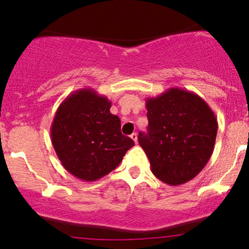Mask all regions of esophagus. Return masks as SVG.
I'll return each instance as SVG.
<instances>
[{"instance_id": "esophagus-1", "label": "esophagus", "mask_w": 249, "mask_h": 249, "mask_svg": "<svg viewBox=\"0 0 249 249\" xmlns=\"http://www.w3.org/2000/svg\"><path fill=\"white\" fill-rule=\"evenodd\" d=\"M131 139H132V141L137 144V142H138V134L132 133V134H131Z\"/></svg>"}]
</instances>
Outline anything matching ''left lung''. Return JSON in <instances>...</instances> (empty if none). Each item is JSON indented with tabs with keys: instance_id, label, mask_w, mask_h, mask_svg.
Returning <instances> with one entry per match:
<instances>
[{
	"instance_id": "8db88e82",
	"label": "left lung",
	"mask_w": 249,
	"mask_h": 249,
	"mask_svg": "<svg viewBox=\"0 0 249 249\" xmlns=\"http://www.w3.org/2000/svg\"><path fill=\"white\" fill-rule=\"evenodd\" d=\"M146 108L147 133H139L138 142L152 173L171 186L192 180L214 150L218 121L212 108L196 93L179 88L147 97Z\"/></svg>"
}]
</instances>
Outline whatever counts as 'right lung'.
<instances>
[{
  "mask_svg": "<svg viewBox=\"0 0 249 249\" xmlns=\"http://www.w3.org/2000/svg\"><path fill=\"white\" fill-rule=\"evenodd\" d=\"M111 102L93 89L73 91L57 108L51 142L63 167L77 179L96 181L113 171L134 142L121 132Z\"/></svg>",
  "mask_w": 249,
  "mask_h": 249,
  "instance_id": "add662e5",
  "label": "right lung"
}]
</instances>
